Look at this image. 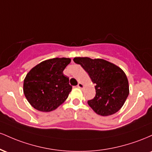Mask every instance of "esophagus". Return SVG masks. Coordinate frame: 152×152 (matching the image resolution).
Returning <instances> with one entry per match:
<instances>
[{"instance_id":"1","label":"esophagus","mask_w":152,"mask_h":152,"mask_svg":"<svg viewBox=\"0 0 152 152\" xmlns=\"http://www.w3.org/2000/svg\"><path fill=\"white\" fill-rule=\"evenodd\" d=\"M78 88H83V87H84V85L83 84V83H81V82H79V83H78V86H77Z\"/></svg>"}]
</instances>
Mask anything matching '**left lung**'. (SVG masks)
I'll return each instance as SVG.
<instances>
[{
  "label": "left lung",
  "instance_id": "obj_1",
  "mask_svg": "<svg viewBox=\"0 0 152 152\" xmlns=\"http://www.w3.org/2000/svg\"><path fill=\"white\" fill-rule=\"evenodd\" d=\"M74 61L83 67L95 84V97L88 101L90 107L104 116L117 112L129 94V81L124 71L102 58L76 57Z\"/></svg>",
  "mask_w": 152,
  "mask_h": 152
}]
</instances>
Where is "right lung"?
<instances>
[{
    "label": "right lung",
    "instance_id": "obj_1",
    "mask_svg": "<svg viewBox=\"0 0 152 152\" xmlns=\"http://www.w3.org/2000/svg\"><path fill=\"white\" fill-rule=\"evenodd\" d=\"M70 62L69 58L48 59L28 73L23 81V93L34 109L49 112L65 102L72 86L63 71Z\"/></svg>",
    "mask_w": 152,
    "mask_h": 152
}]
</instances>
